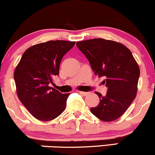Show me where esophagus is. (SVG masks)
Returning a JSON list of instances; mask_svg holds the SVG:
<instances>
[{
  "instance_id": "34e87169",
  "label": "esophagus",
  "mask_w": 155,
  "mask_h": 155,
  "mask_svg": "<svg viewBox=\"0 0 155 155\" xmlns=\"http://www.w3.org/2000/svg\"><path fill=\"white\" fill-rule=\"evenodd\" d=\"M80 94H81L83 95V96H86L87 94H88V92H85V91H79Z\"/></svg>"
}]
</instances>
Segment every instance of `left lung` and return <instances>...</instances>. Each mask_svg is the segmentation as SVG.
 <instances>
[{"mask_svg": "<svg viewBox=\"0 0 155 155\" xmlns=\"http://www.w3.org/2000/svg\"><path fill=\"white\" fill-rule=\"evenodd\" d=\"M76 45L95 75L105 78L103 82L107 88L105 96L95 92L100 103L91 107V112L104 121L119 119L136 97L140 69L133 54L122 44L104 39L78 41Z\"/></svg>", "mask_w": 155, "mask_h": 155, "instance_id": "left-lung-1", "label": "left lung"}]
</instances>
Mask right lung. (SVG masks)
<instances>
[{"instance_id": "right-lung-1", "label": "right lung", "mask_w": 155, "mask_h": 155, "mask_svg": "<svg viewBox=\"0 0 155 155\" xmlns=\"http://www.w3.org/2000/svg\"><path fill=\"white\" fill-rule=\"evenodd\" d=\"M74 41H48L31 47L22 55L14 73L19 100L34 117L50 121L64 112L70 94L50 86L59 74L64 55Z\"/></svg>"}]
</instances>
